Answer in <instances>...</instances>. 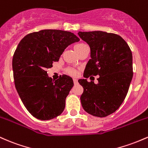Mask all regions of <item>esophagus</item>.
<instances>
[{"label": "esophagus", "mask_w": 148, "mask_h": 148, "mask_svg": "<svg viewBox=\"0 0 148 148\" xmlns=\"http://www.w3.org/2000/svg\"><path fill=\"white\" fill-rule=\"evenodd\" d=\"M73 82L75 84H77V79L76 78H73Z\"/></svg>", "instance_id": "obj_1"}]
</instances>
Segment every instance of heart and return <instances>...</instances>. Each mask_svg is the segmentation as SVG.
<instances>
[{"label":"heart","mask_w":148,"mask_h":148,"mask_svg":"<svg viewBox=\"0 0 148 148\" xmlns=\"http://www.w3.org/2000/svg\"><path fill=\"white\" fill-rule=\"evenodd\" d=\"M84 45V44H83V43H79V44H77L75 46V49H79V48H80L81 47H82V46ZM66 72H67L69 74L71 75H77V71H76V70L71 69V68H69V69H66Z\"/></svg>","instance_id":"1"}]
</instances>
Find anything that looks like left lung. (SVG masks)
<instances>
[{
    "label": "left lung",
    "instance_id": "8db88e82",
    "mask_svg": "<svg viewBox=\"0 0 148 148\" xmlns=\"http://www.w3.org/2000/svg\"><path fill=\"white\" fill-rule=\"evenodd\" d=\"M78 36L91 51L83 75H99L98 84L87 79L78 80L84 89L82 106L93 116L106 117L119 108L129 91L134 74L132 51L123 38L112 33L79 31Z\"/></svg>",
    "mask_w": 148,
    "mask_h": 148
}]
</instances>
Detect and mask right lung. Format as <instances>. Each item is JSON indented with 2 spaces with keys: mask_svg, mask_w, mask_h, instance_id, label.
<instances>
[{
  "mask_svg": "<svg viewBox=\"0 0 148 148\" xmlns=\"http://www.w3.org/2000/svg\"><path fill=\"white\" fill-rule=\"evenodd\" d=\"M79 40L71 32L46 29L26 35L18 45L12 59L14 84L24 106L36 118L49 120L64 111L73 81L66 75L54 81L46 69L59 61L68 46Z\"/></svg>",
  "mask_w": 148,
  "mask_h": 148,
  "instance_id": "obj_1",
  "label": "right lung"
}]
</instances>
